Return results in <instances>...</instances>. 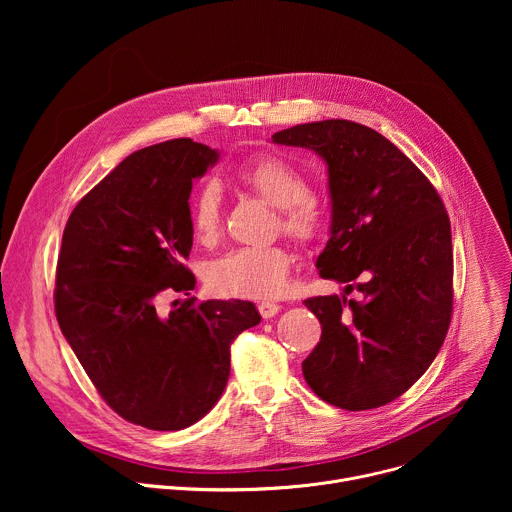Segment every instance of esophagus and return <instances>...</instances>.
<instances>
[{"label": "esophagus", "mask_w": 512, "mask_h": 512, "mask_svg": "<svg viewBox=\"0 0 512 512\" xmlns=\"http://www.w3.org/2000/svg\"><path fill=\"white\" fill-rule=\"evenodd\" d=\"M257 310H259V314H261L265 320H269V318H273V316L281 310V306H279V304H273V302H261V304H257Z\"/></svg>", "instance_id": "obj_1"}]
</instances>
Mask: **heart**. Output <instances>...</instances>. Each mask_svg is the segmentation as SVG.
<instances>
[{
  "mask_svg": "<svg viewBox=\"0 0 512 512\" xmlns=\"http://www.w3.org/2000/svg\"><path fill=\"white\" fill-rule=\"evenodd\" d=\"M239 182L277 208L283 235L300 245L316 241L324 231V208L310 194L302 170L279 156H261L243 164ZM188 221L194 237L210 243L221 233V190L214 182L200 184L188 198ZM291 255L281 245L241 247L214 259L206 281L216 294L267 300L281 294L289 273Z\"/></svg>",
  "mask_w": 512,
  "mask_h": 512,
  "instance_id": "obj_1",
  "label": "heart"
}]
</instances>
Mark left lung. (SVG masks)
<instances>
[{
  "mask_svg": "<svg viewBox=\"0 0 512 512\" xmlns=\"http://www.w3.org/2000/svg\"><path fill=\"white\" fill-rule=\"evenodd\" d=\"M273 143L314 150L328 166L330 239L316 267L360 300L304 304L322 336L302 362L326 403L364 411L401 397L440 352L452 318L454 255L446 206L387 137L346 119L277 131ZM354 280V284L349 281Z\"/></svg>",
  "mask_w": 512,
  "mask_h": 512,
  "instance_id": "8db88e82",
  "label": "left lung"
}]
</instances>
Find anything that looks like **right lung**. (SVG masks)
I'll return each mask as SVG.
<instances>
[{
	"label": "right lung",
	"mask_w": 512,
	"mask_h": 512,
	"mask_svg": "<svg viewBox=\"0 0 512 512\" xmlns=\"http://www.w3.org/2000/svg\"><path fill=\"white\" fill-rule=\"evenodd\" d=\"M218 152L190 137L127 156L70 212L56 265L54 310L103 401L123 419L178 431L204 417L231 375V344L261 322L251 302L184 300L164 291L194 275L188 198Z\"/></svg>",
	"instance_id": "right-lung-1"
}]
</instances>
